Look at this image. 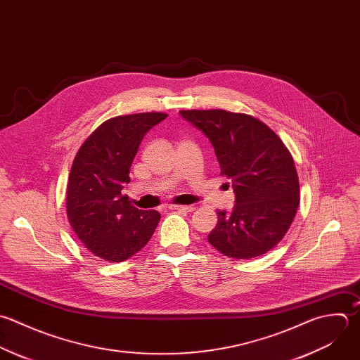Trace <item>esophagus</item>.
Listing matches in <instances>:
<instances>
[{"instance_id":"esophagus-1","label":"esophagus","mask_w":360,"mask_h":360,"mask_svg":"<svg viewBox=\"0 0 360 360\" xmlns=\"http://www.w3.org/2000/svg\"><path fill=\"white\" fill-rule=\"evenodd\" d=\"M171 210H179V212H193L195 210V206L192 205H169L168 206Z\"/></svg>"}]
</instances>
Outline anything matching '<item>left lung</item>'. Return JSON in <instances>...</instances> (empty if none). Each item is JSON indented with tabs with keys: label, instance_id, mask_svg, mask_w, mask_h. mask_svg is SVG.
<instances>
[{
	"label": "left lung",
	"instance_id": "8db88e82",
	"mask_svg": "<svg viewBox=\"0 0 360 360\" xmlns=\"http://www.w3.org/2000/svg\"><path fill=\"white\" fill-rule=\"evenodd\" d=\"M179 113L210 140L236 193L231 212L217 210L209 243L234 259L266 254L285 237L299 207L292 154L274 130L250 115L223 109Z\"/></svg>",
	"mask_w": 360,
	"mask_h": 360
}]
</instances>
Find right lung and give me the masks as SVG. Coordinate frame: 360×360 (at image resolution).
Instances as JSON below:
<instances>
[{
  "label": "right lung",
  "instance_id": "right-lung-1",
  "mask_svg": "<svg viewBox=\"0 0 360 360\" xmlns=\"http://www.w3.org/2000/svg\"><path fill=\"white\" fill-rule=\"evenodd\" d=\"M167 117L147 112L103 122L78 150L68 184V221L88 251L108 262L139 252L154 234L161 214L139 210L122 196L146 133Z\"/></svg>",
  "mask_w": 360,
  "mask_h": 360
}]
</instances>
